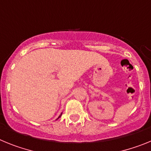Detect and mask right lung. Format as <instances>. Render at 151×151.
<instances>
[{"instance_id":"add662e5","label":"right lung","mask_w":151,"mask_h":151,"mask_svg":"<svg viewBox=\"0 0 151 151\" xmlns=\"http://www.w3.org/2000/svg\"><path fill=\"white\" fill-rule=\"evenodd\" d=\"M61 115H62V114H61ZM61 115H60V116H59V117H58V119H59V118H60V116H61Z\"/></svg>"}]
</instances>
